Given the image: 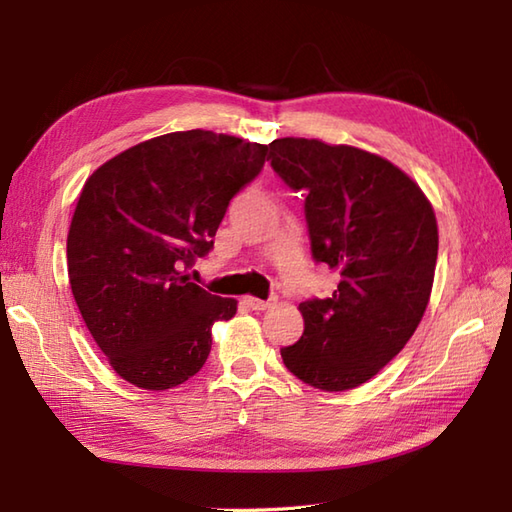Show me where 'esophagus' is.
I'll return each mask as SVG.
<instances>
[{
	"instance_id": "obj_1",
	"label": "esophagus",
	"mask_w": 512,
	"mask_h": 512,
	"mask_svg": "<svg viewBox=\"0 0 512 512\" xmlns=\"http://www.w3.org/2000/svg\"><path fill=\"white\" fill-rule=\"evenodd\" d=\"M244 303H246V306H248L250 310H266V308L270 306V301L257 299V297H246V299H244Z\"/></svg>"
}]
</instances>
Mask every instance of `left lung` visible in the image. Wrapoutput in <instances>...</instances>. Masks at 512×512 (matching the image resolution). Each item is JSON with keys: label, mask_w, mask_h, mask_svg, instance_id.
<instances>
[{"label": "left lung", "mask_w": 512, "mask_h": 512, "mask_svg": "<svg viewBox=\"0 0 512 512\" xmlns=\"http://www.w3.org/2000/svg\"><path fill=\"white\" fill-rule=\"evenodd\" d=\"M266 151L277 176L306 195L312 259L339 273L328 299L299 303L306 328L281 358L310 387L354 389L407 345L427 310L436 213L407 173L369 151L308 138Z\"/></svg>", "instance_id": "obj_1"}]
</instances>
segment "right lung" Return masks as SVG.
<instances>
[{
	"mask_svg": "<svg viewBox=\"0 0 512 512\" xmlns=\"http://www.w3.org/2000/svg\"><path fill=\"white\" fill-rule=\"evenodd\" d=\"M266 145L191 129L145 140L85 182L68 233V275L81 317L114 372L136 387L182 385L211 352V328L235 299L189 281Z\"/></svg>",
	"mask_w": 512,
	"mask_h": 512,
	"instance_id": "right-lung-1",
	"label": "right lung"
}]
</instances>
